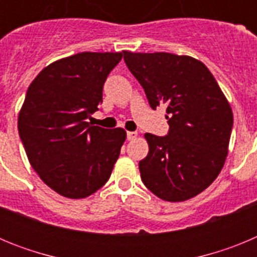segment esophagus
I'll return each mask as SVG.
<instances>
[{
  "mask_svg": "<svg viewBox=\"0 0 257 257\" xmlns=\"http://www.w3.org/2000/svg\"><path fill=\"white\" fill-rule=\"evenodd\" d=\"M138 136V133H135V131H128L127 133V140H134Z\"/></svg>",
  "mask_w": 257,
  "mask_h": 257,
  "instance_id": "1",
  "label": "esophagus"
}]
</instances>
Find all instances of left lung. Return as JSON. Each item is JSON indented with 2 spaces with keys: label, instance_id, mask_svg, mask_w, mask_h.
Segmentation results:
<instances>
[{
  "label": "left lung",
  "instance_id": "8db88e82",
  "mask_svg": "<svg viewBox=\"0 0 257 257\" xmlns=\"http://www.w3.org/2000/svg\"><path fill=\"white\" fill-rule=\"evenodd\" d=\"M123 59L149 105L167 106L169 134H145L149 153L139 162L143 183L163 201L196 197L225 163L233 127L226 97L208 68L194 58L123 51Z\"/></svg>",
  "mask_w": 257,
  "mask_h": 257
}]
</instances>
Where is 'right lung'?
I'll use <instances>...</instances> for the list:
<instances>
[{
  "mask_svg": "<svg viewBox=\"0 0 257 257\" xmlns=\"http://www.w3.org/2000/svg\"><path fill=\"white\" fill-rule=\"evenodd\" d=\"M122 52H81L54 61L33 79L18 118L31 166L60 196H91L108 181L126 140L123 128L92 126L103 86Z\"/></svg>",
  "mask_w": 257,
  "mask_h": 257,
  "instance_id": "add662e5",
  "label": "right lung"
}]
</instances>
